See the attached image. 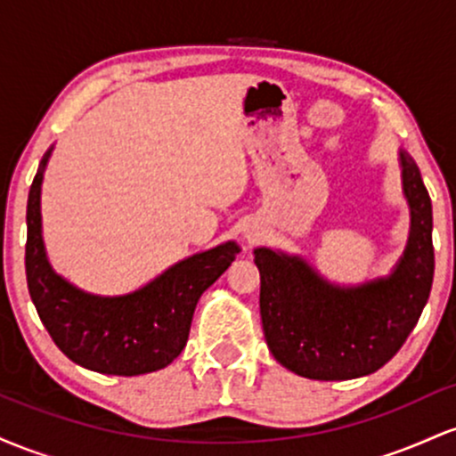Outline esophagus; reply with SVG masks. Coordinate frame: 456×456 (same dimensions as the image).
<instances>
[{"mask_svg":"<svg viewBox=\"0 0 456 456\" xmlns=\"http://www.w3.org/2000/svg\"><path fill=\"white\" fill-rule=\"evenodd\" d=\"M246 238H248V240H253V238H255V235H253V233H248V235H246Z\"/></svg>","mask_w":456,"mask_h":456,"instance_id":"1","label":"esophagus"}]
</instances>
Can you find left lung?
Returning <instances> with one entry per match:
<instances>
[{
	"label": "left lung",
	"mask_w": 456,
	"mask_h": 456,
	"mask_svg": "<svg viewBox=\"0 0 456 456\" xmlns=\"http://www.w3.org/2000/svg\"><path fill=\"white\" fill-rule=\"evenodd\" d=\"M399 165L410 238L390 274L338 285L300 255L268 246L253 250L265 343L300 378L343 381L375 373L420 319L436 270L431 197L405 150H399Z\"/></svg>",
	"instance_id": "left-lung-1"
}]
</instances>
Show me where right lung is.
Returning a JSON list of instances; mask_svg holds the SVG:
<instances>
[{"instance_id":"add662e5","label":"right lung","mask_w":456,"mask_h":456,"mask_svg":"<svg viewBox=\"0 0 456 456\" xmlns=\"http://www.w3.org/2000/svg\"><path fill=\"white\" fill-rule=\"evenodd\" d=\"M51 154L53 145L29 188L25 246L29 296L45 328L83 369L124 378L165 369L186 347L199 297L232 265L240 246L229 240L191 255L130 294L98 296L78 289L46 257L40 192Z\"/></svg>"}]
</instances>
